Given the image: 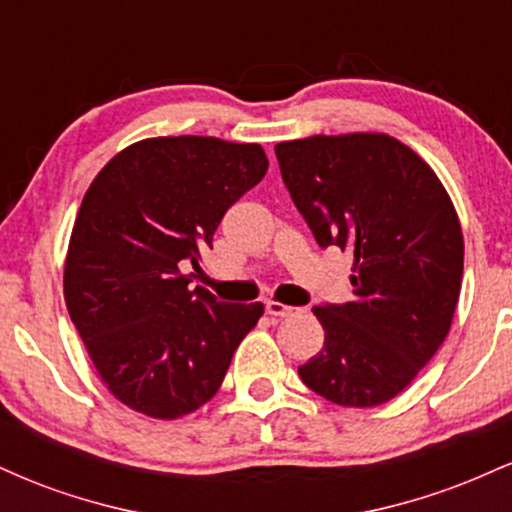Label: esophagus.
Instances as JSON below:
<instances>
[{"label":"esophagus","instance_id":"esophagus-1","mask_svg":"<svg viewBox=\"0 0 512 512\" xmlns=\"http://www.w3.org/2000/svg\"><path fill=\"white\" fill-rule=\"evenodd\" d=\"M264 308H267V313L272 317H291L298 313V308H291V305L279 303V301H267L264 303Z\"/></svg>","mask_w":512,"mask_h":512}]
</instances>
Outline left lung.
I'll list each match as a JSON object with an SVG mask.
<instances>
[{
	"instance_id": "1",
	"label": "left lung",
	"mask_w": 512,
	"mask_h": 512,
	"mask_svg": "<svg viewBox=\"0 0 512 512\" xmlns=\"http://www.w3.org/2000/svg\"><path fill=\"white\" fill-rule=\"evenodd\" d=\"M274 151L317 243L354 255V301L315 305L325 346L298 375L342 407L390 402L450 332L464 269L455 204L424 158L390 134H315Z\"/></svg>"
}]
</instances>
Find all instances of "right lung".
Listing matches in <instances>:
<instances>
[{"instance_id":"obj_1","label":"right lung","mask_w":512,"mask_h":512,"mask_svg":"<svg viewBox=\"0 0 512 512\" xmlns=\"http://www.w3.org/2000/svg\"><path fill=\"white\" fill-rule=\"evenodd\" d=\"M260 144L154 137L105 163L76 214L64 301L110 395L151 419L192 414L219 392L262 303L190 291L187 262L267 173Z\"/></svg>"}]
</instances>
